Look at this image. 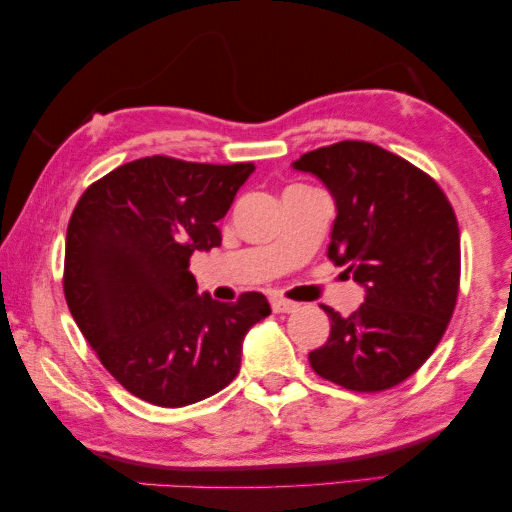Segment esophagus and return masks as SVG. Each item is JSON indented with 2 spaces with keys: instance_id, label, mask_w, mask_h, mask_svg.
I'll return each mask as SVG.
<instances>
[{
  "instance_id": "esophagus-1",
  "label": "esophagus",
  "mask_w": 512,
  "mask_h": 512,
  "mask_svg": "<svg viewBox=\"0 0 512 512\" xmlns=\"http://www.w3.org/2000/svg\"><path fill=\"white\" fill-rule=\"evenodd\" d=\"M297 302H290V300H283V297H272V311L274 313H293L297 311Z\"/></svg>"
}]
</instances>
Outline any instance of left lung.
I'll return each instance as SVG.
<instances>
[{"mask_svg":"<svg viewBox=\"0 0 512 512\" xmlns=\"http://www.w3.org/2000/svg\"><path fill=\"white\" fill-rule=\"evenodd\" d=\"M336 203L329 261L364 288V304L332 320L311 368L350 391H384L419 371L448 327L460 286V231L430 176L368 141H338L293 162Z\"/></svg>","mask_w":512,"mask_h":512,"instance_id":"obj_1","label":"left lung"}]
</instances>
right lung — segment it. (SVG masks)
Segmentation results:
<instances>
[{"label": "right lung", "instance_id": "1", "mask_svg": "<svg viewBox=\"0 0 512 512\" xmlns=\"http://www.w3.org/2000/svg\"><path fill=\"white\" fill-rule=\"evenodd\" d=\"M254 164L153 155L93 183L66 233L68 309L102 366L132 396L185 407L240 371L242 343L270 316L261 293L217 302L196 293L194 251L222 245L217 222Z\"/></svg>", "mask_w": 512, "mask_h": 512}]
</instances>
